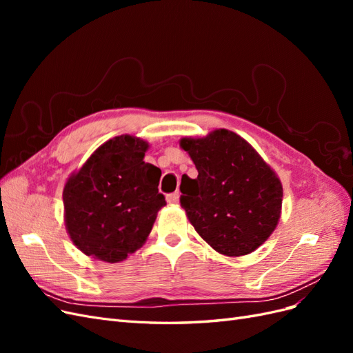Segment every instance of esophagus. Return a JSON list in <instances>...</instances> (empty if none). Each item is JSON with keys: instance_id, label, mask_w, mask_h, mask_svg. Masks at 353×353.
<instances>
[{"instance_id": "esophagus-1", "label": "esophagus", "mask_w": 353, "mask_h": 353, "mask_svg": "<svg viewBox=\"0 0 353 353\" xmlns=\"http://www.w3.org/2000/svg\"><path fill=\"white\" fill-rule=\"evenodd\" d=\"M169 205H176V203L179 201V193H172V194H168L166 197Z\"/></svg>"}]
</instances>
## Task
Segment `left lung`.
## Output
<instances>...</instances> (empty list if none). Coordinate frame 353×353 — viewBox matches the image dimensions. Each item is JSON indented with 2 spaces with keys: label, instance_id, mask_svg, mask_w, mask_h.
<instances>
[{
  "label": "left lung",
  "instance_id": "1",
  "mask_svg": "<svg viewBox=\"0 0 353 353\" xmlns=\"http://www.w3.org/2000/svg\"><path fill=\"white\" fill-rule=\"evenodd\" d=\"M197 178L181 179V206L212 249L244 256L270 239L281 216L283 185L254 148L228 130L181 138Z\"/></svg>",
  "mask_w": 353,
  "mask_h": 353
}]
</instances>
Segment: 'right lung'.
Segmentation results:
<instances>
[{
	"label": "right lung",
	"instance_id": "obj_1",
	"mask_svg": "<svg viewBox=\"0 0 353 353\" xmlns=\"http://www.w3.org/2000/svg\"><path fill=\"white\" fill-rule=\"evenodd\" d=\"M147 150L141 138L114 137L68 178L65 225L83 254L116 263L145 243L166 205L157 190L162 172L144 162Z\"/></svg>",
	"mask_w": 353,
	"mask_h": 353
}]
</instances>
